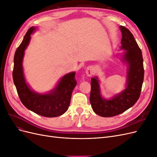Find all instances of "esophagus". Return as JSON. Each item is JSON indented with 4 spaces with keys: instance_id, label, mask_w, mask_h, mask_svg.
I'll list each match as a JSON object with an SVG mask.
<instances>
[{
    "instance_id": "34e87169",
    "label": "esophagus",
    "mask_w": 157,
    "mask_h": 157,
    "mask_svg": "<svg viewBox=\"0 0 157 157\" xmlns=\"http://www.w3.org/2000/svg\"><path fill=\"white\" fill-rule=\"evenodd\" d=\"M86 75L88 77H91L94 74V69L92 66H88V67L86 69V71H85Z\"/></svg>"
}]
</instances>
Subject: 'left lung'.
Wrapping results in <instances>:
<instances>
[{"mask_svg":"<svg viewBox=\"0 0 157 157\" xmlns=\"http://www.w3.org/2000/svg\"><path fill=\"white\" fill-rule=\"evenodd\" d=\"M122 33L121 46L124 50L118 54L121 60L126 65L125 88L110 99L102 96L98 77L91 78V92L90 101L93 111L103 117H111L124 113L132 107L139 99L144 78V59L132 33L127 28L120 26Z\"/></svg>","mask_w":157,"mask_h":157,"instance_id":"left-lung-1","label":"left lung"}]
</instances>
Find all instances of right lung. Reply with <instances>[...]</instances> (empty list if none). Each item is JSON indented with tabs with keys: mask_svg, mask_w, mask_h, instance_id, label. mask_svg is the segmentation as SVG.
Wrapping results in <instances>:
<instances>
[{
	"mask_svg": "<svg viewBox=\"0 0 157 157\" xmlns=\"http://www.w3.org/2000/svg\"><path fill=\"white\" fill-rule=\"evenodd\" d=\"M37 28L28 30L13 58V80L21 103L29 110L45 117H56L63 115L69 108L73 90L77 85L75 72L65 74L50 91L39 93L32 90L27 82L23 68L25 50L31 40V35Z\"/></svg>",
	"mask_w": 157,
	"mask_h": 157,
	"instance_id": "obj_1",
	"label": "right lung"
}]
</instances>
